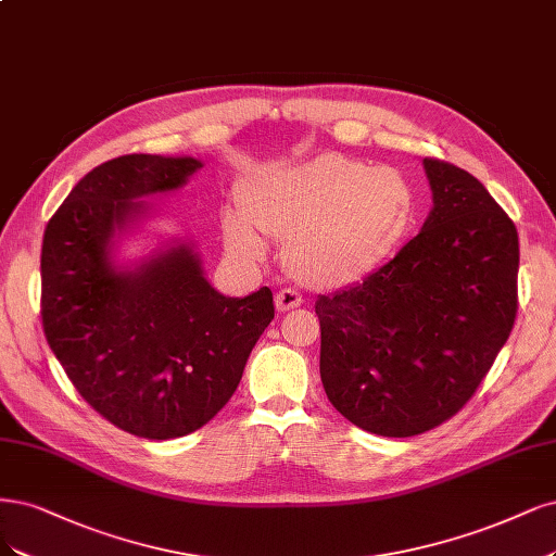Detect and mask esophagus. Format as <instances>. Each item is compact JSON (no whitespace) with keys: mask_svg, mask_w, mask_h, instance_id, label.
Wrapping results in <instances>:
<instances>
[{"mask_svg":"<svg viewBox=\"0 0 556 556\" xmlns=\"http://www.w3.org/2000/svg\"><path fill=\"white\" fill-rule=\"evenodd\" d=\"M301 303H303L301 294L294 292V290H290V287H285V290H280V292L276 294V311H278V313L294 311V308H299Z\"/></svg>","mask_w":556,"mask_h":556,"instance_id":"obj_1","label":"esophagus"}]
</instances>
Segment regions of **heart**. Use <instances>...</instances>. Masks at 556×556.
I'll use <instances>...</instances> for the list:
<instances>
[{
  "label": "heart",
  "mask_w": 556,
  "mask_h": 556,
  "mask_svg": "<svg viewBox=\"0 0 556 556\" xmlns=\"http://www.w3.org/2000/svg\"><path fill=\"white\" fill-rule=\"evenodd\" d=\"M416 216L418 195L402 172L327 154L257 172L241 190V208L223 212V235L245 262L266 257L264 237L282 239L296 280L340 290L375 274Z\"/></svg>",
  "instance_id": "1"
}]
</instances>
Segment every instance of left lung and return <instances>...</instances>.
<instances>
[{"label": "left lung", "instance_id": "1", "mask_svg": "<svg viewBox=\"0 0 556 556\" xmlns=\"http://www.w3.org/2000/svg\"><path fill=\"white\" fill-rule=\"evenodd\" d=\"M432 212L363 282L315 301L319 375L361 430L414 437L465 407L518 313V229L469 172L424 159Z\"/></svg>", "mask_w": 556, "mask_h": 556}]
</instances>
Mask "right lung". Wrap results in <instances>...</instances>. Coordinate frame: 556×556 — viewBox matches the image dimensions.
Listing matches in <instances>:
<instances>
[{
	"instance_id": "obj_1",
	"label": "right lung",
	"mask_w": 556,
	"mask_h": 556,
	"mask_svg": "<svg viewBox=\"0 0 556 556\" xmlns=\"http://www.w3.org/2000/svg\"><path fill=\"white\" fill-rule=\"evenodd\" d=\"M200 167L190 156L112 159L75 184L43 235L50 350L96 412L144 439L208 424L274 319L269 287L223 296L188 241L132 264L114 260V241L149 216L142 198L181 188Z\"/></svg>"
}]
</instances>
